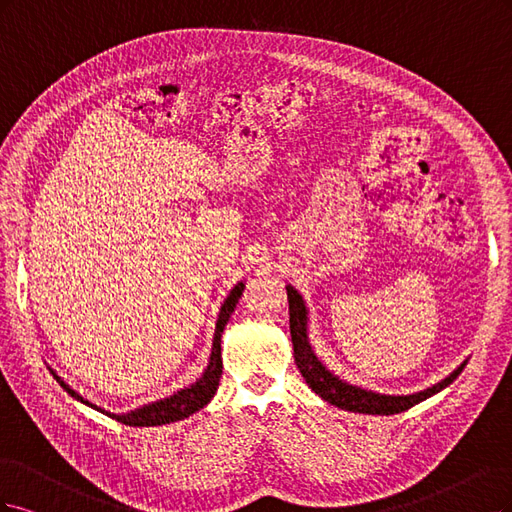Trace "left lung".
I'll use <instances>...</instances> for the list:
<instances>
[{"instance_id": "obj_1", "label": "left lung", "mask_w": 512, "mask_h": 512, "mask_svg": "<svg viewBox=\"0 0 512 512\" xmlns=\"http://www.w3.org/2000/svg\"><path fill=\"white\" fill-rule=\"evenodd\" d=\"M287 300H289V329H291V342H293V357L295 366L302 372L308 387L315 391L319 398L334 404L342 410L351 412H364V415H395V412H404L410 406H415L427 398H432L444 387H449L455 378L466 368L468 359L457 370H453L447 378L440 383L427 387L417 393L408 395H389V393H376L364 387H357L342 381L340 376L329 372L323 361L312 351V344L308 340V310L306 302L298 289L287 285Z\"/></svg>"}]
</instances>
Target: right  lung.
<instances>
[{
  "label": "right lung",
  "mask_w": 512,
  "mask_h": 512,
  "mask_svg": "<svg viewBox=\"0 0 512 512\" xmlns=\"http://www.w3.org/2000/svg\"><path fill=\"white\" fill-rule=\"evenodd\" d=\"M242 291H244V283L240 280V283L232 291H229L225 302L221 304L217 327H214L210 361H208L206 370L202 372V376L197 378L193 385L180 389V391H174L172 395H168V398L151 402V404H144V406H140L136 410H129V412H110V410L82 398V395L78 391H74L68 383H65L55 370H51V368H48V370H51V374L55 376V381L65 391H68L74 400L95 408L97 412H102V415H106L114 421H119V423H125V425H131V427H153V425H166V423H174V421H183L189 415H193V412L204 408L214 398V393H217V387H219V381H221V372H223L221 334H223V329H225L229 317H232V312H234V308L240 300Z\"/></svg>",
  "instance_id": "obj_1"
}]
</instances>
